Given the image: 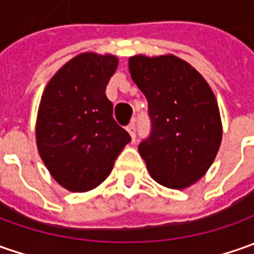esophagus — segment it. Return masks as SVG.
<instances>
[{"mask_svg":"<svg viewBox=\"0 0 254 254\" xmlns=\"http://www.w3.org/2000/svg\"><path fill=\"white\" fill-rule=\"evenodd\" d=\"M127 131H128V134L131 135V138L134 140V138H135V124H134V123L128 124V127H127Z\"/></svg>","mask_w":254,"mask_h":254,"instance_id":"obj_1","label":"esophagus"}]
</instances>
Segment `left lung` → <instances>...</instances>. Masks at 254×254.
<instances>
[{
  "label": "left lung",
  "instance_id": "obj_1",
  "mask_svg": "<svg viewBox=\"0 0 254 254\" xmlns=\"http://www.w3.org/2000/svg\"><path fill=\"white\" fill-rule=\"evenodd\" d=\"M128 69L147 97L152 124L138 152L152 180L185 190L206 174L219 151L216 97L203 76L175 55H135L128 59Z\"/></svg>",
  "mask_w": 254,
  "mask_h": 254
}]
</instances>
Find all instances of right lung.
Listing matches in <instances>:
<instances>
[{"instance_id": "add662e5", "label": "right lung", "mask_w": 254, "mask_h": 254, "mask_svg": "<svg viewBox=\"0 0 254 254\" xmlns=\"http://www.w3.org/2000/svg\"><path fill=\"white\" fill-rule=\"evenodd\" d=\"M117 56L83 52L45 87L36 117V145L49 174L70 192L99 187L112 172L130 134L113 119L106 86Z\"/></svg>"}]
</instances>
